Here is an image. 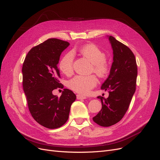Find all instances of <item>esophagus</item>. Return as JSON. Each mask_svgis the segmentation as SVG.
<instances>
[{"label":"esophagus","mask_w":160,"mask_h":160,"mask_svg":"<svg viewBox=\"0 0 160 160\" xmlns=\"http://www.w3.org/2000/svg\"><path fill=\"white\" fill-rule=\"evenodd\" d=\"M86 96H84V95H82V94H77V99L78 100H82V99H86Z\"/></svg>","instance_id":"esophagus-1"}]
</instances>
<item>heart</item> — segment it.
<instances>
[{"mask_svg": "<svg viewBox=\"0 0 160 160\" xmlns=\"http://www.w3.org/2000/svg\"><path fill=\"white\" fill-rule=\"evenodd\" d=\"M79 53L92 64L93 71L98 76L103 77L108 72V65L105 61V53L94 45H87L78 49ZM74 55L68 52L63 56L59 63L60 71L67 76L73 72ZM97 84V78L94 75H77L68 82V86L76 92L86 94Z\"/></svg>", "mask_w": 160, "mask_h": 160, "instance_id": "b5f03b06", "label": "heart"}]
</instances>
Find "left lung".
<instances>
[{
	"label": "left lung",
	"instance_id": "obj_1",
	"mask_svg": "<svg viewBox=\"0 0 160 160\" xmlns=\"http://www.w3.org/2000/svg\"><path fill=\"white\" fill-rule=\"evenodd\" d=\"M112 49V66L101 89L108 92V97H98L102 109L93 121L102 127H110L120 121L129 108L135 92L138 67L133 53L112 36L108 35Z\"/></svg>",
	"mask_w": 160,
	"mask_h": 160
}]
</instances>
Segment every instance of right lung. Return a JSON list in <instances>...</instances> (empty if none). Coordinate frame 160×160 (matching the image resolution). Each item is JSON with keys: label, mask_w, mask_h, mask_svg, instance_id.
<instances>
[{"label": "right lung", "mask_w": 160, "mask_h": 160, "mask_svg": "<svg viewBox=\"0 0 160 160\" xmlns=\"http://www.w3.org/2000/svg\"><path fill=\"white\" fill-rule=\"evenodd\" d=\"M70 43L58 39H49L32 48L22 68V86L32 117L39 124L56 129L65 124L76 96L63 89L60 97L52 94L62 88L57 65L61 53Z\"/></svg>", "instance_id": "1"}]
</instances>
